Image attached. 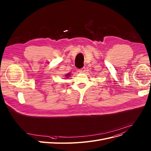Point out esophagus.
I'll return each mask as SVG.
<instances>
[{
  "label": "esophagus",
  "instance_id": "1",
  "mask_svg": "<svg viewBox=\"0 0 151 151\" xmlns=\"http://www.w3.org/2000/svg\"><path fill=\"white\" fill-rule=\"evenodd\" d=\"M78 72L79 73H85V72H86V68L83 67V68H82L81 69H79L78 70Z\"/></svg>",
  "mask_w": 151,
  "mask_h": 151
}]
</instances>
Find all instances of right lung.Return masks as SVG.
Masks as SVG:
<instances>
[{
  "mask_svg": "<svg viewBox=\"0 0 151 151\" xmlns=\"http://www.w3.org/2000/svg\"><path fill=\"white\" fill-rule=\"evenodd\" d=\"M69 73H68V74H67V75H65V76H68V77H67V78H68V76H69V75H70V74H69Z\"/></svg>",
  "mask_w": 151,
  "mask_h": 151,
  "instance_id": "add662e5",
  "label": "right lung"
}]
</instances>
